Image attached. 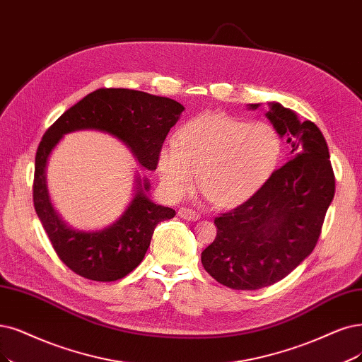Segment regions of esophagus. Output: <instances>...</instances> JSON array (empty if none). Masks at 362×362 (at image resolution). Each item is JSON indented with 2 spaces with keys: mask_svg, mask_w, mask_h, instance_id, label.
<instances>
[{
  "mask_svg": "<svg viewBox=\"0 0 362 362\" xmlns=\"http://www.w3.org/2000/svg\"><path fill=\"white\" fill-rule=\"evenodd\" d=\"M179 216L182 219H186V221H198L199 218H202V215H199L198 211L189 209V207H182L179 209Z\"/></svg>",
  "mask_w": 362,
  "mask_h": 362,
  "instance_id": "esophagus-1",
  "label": "esophagus"
}]
</instances>
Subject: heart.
Listing matches in <instances>:
<instances>
[{
    "label": "heart",
    "mask_w": 362,
    "mask_h": 362,
    "mask_svg": "<svg viewBox=\"0 0 362 362\" xmlns=\"http://www.w3.org/2000/svg\"><path fill=\"white\" fill-rule=\"evenodd\" d=\"M282 155L284 141L273 125L206 112L183 124L174 143L160 147L156 167L171 197L188 195L198 176L213 206L235 209L272 180Z\"/></svg>",
    "instance_id": "b5f03b06"
}]
</instances>
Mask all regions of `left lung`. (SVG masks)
<instances>
[{
  "label": "left lung",
  "mask_w": 362,
  "mask_h": 362,
  "mask_svg": "<svg viewBox=\"0 0 362 362\" xmlns=\"http://www.w3.org/2000/svg\"><path fill=\"white\" fill-rule=\"evenodd\" d=\"M269 107L267 119L289 144L288 163L247 203L215 219L216 238L202 253L206 272L238 291L270 286L310 255L336 191L320 129L282 104Z\"/></svg>",
  "instance_id": "left-lung-1"
}]
</instances>
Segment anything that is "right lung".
Wrapping results in <instances>:
<instances>
[{
  "label": "right lung",
  "mask_w": 362,
  "mask_h": 362,
  "mask_svg": "<svg viewBox=\"0 0 362 362\" xmlns=\"http://www.w3.org/2000/svg\"><path fill=\"white\" fill-rule=\"evenodd\" d=\"M185 107L165 97L134 89H97L66 110L43 136L35 155L34 207L59 259L71 272L95 282H113L143 261L155 226L176 211L155 204L151 183L136 174L131 202L113 223L103 230L83 231L66 223L52 204L47 164L65 134L93 129L122 141L140 167L153 171L168 131L177 124Z\"/></svg>",
  "instance_id": "obj_1"
}]
</instances>
